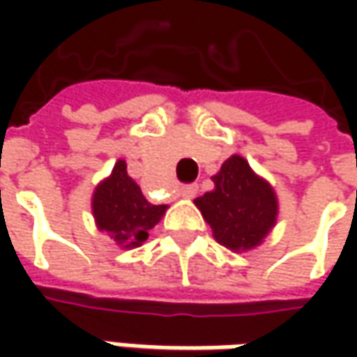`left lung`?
<instances>
[{"mask_svg":"<svg viewBox=\"0 0 357 357\" xmlns=\"http://www.w3.org/2000/svg\"><path fill=\"white\" fill-rule=\"evenodd\" d=\"M91 206L99 230L123 248L141 246L167 211L165 204L144 199L139 185L129 176L125 160H117L113 172L97 185Z\"/></svg>","mask_w":357,"mask_h":357,"instance_id":"obj_1","label":"left lung"}]
</instances>
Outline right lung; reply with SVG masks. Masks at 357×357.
I'll use <instances>...</instances> for the list:
<instances>
[{
	"label": "right lung",
	"mask_w": 357,
	"mask_h": 357,
	"mask_svg": "<svg viewBox=\"0 0 357 357\" xmlns=\"http://www.w3.org/2000/svg\"><path fill=\"white\" fill-rule=\"evenodd\" d=\"M214 190L195 200L214 238L234 252L250 250L276 225L278 200L274 188L232 155L213 176Z\"/></svg>",
	"instance_id": "add662e5"
}]
</instances>
